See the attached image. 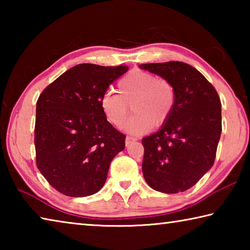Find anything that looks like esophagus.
Returning <instances> with one entry per match:
<instances>
[{
	"label": "esophagus",
	"instance_id": "obj_1",
	"mask_svg": "<svg viewBox=\"0 0 250 250\" xmlns=\"http://www.w3.org/2000/svg\"><path fill=\"white\" fill-rule=\"evenodd\" d=\"M135 140H137V139L133 138V137H126V138H125V146L131 145V143H132V142L135 141Z\"/></svg>",
	"mask_w": 250,
	"mask_h": 250
}]
</instances>
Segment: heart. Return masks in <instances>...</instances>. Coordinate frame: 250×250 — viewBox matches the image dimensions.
<instances>
[{"label":"heart","instance_id":"1","mask_svg":"<svg viewBox=\"0 0 250 250\" xmlns=\"http://www.w3.org/2000/svg\"><path fill=\"white\" fill-rule=\"evenodd\" d=\"M175 104V90L167 79L143 70H132L118 83V94L104 92L100 107L110 124L121 128L132 107L135 115L125 125L132 134L147 132L170 118Z\"/></svg>","mask_w":250,"mask_h":250}]
</instances>
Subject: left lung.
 I'll use <instances>...</instances> for the list:
<instances>
[{
    "mask_svg": "<svg viewBox=\"0 0 250 250\" xmlns=\"http://www.w3.org/2000/svg\"><path fill=\"white\" fill-rule=\"evenodd\" d=\"M139 67L168 80L175 90L170 118L159 131L142 139L143 176L155 191L184 192L214 164L222 133L221 99L213 84L185 62Z\"/></svg>",
    "mask_w": 250,
    "mask_h": 250,
    "instance_id": "8db88e82",
    "label": "left lung"
}]
</instances>
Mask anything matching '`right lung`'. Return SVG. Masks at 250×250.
Segmentation results:
<instances>
[{
  "label": "right lung",
  "instance_id": "1",
  "mask_svg": "<svg viewBox=\"0 0 250 250\" xmlns=\"http://www.w3.org/2000/svg\"><path fill=\"white\" fill-rule=\"evenodd\" d=\"M128 67L79 64L54 80L36 104V164L59 193L84 197L103 188L125 135L105 119L100 99Z\"/></svg>",
  "mask_w": 250,
  "mask_h": 250
}]
</instances>
